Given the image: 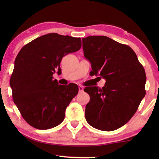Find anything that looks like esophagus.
<instances>
[{
	"label": "esophagus",
	"mask_w": 159,
	"mask_h": 159,
	"mask_svg": "<svg viewBox=\"0 0 159 159\" xmlns=\"http://www.w3.org/2000/svg\"><path fill=\"white\" fill-rule=\"evenodd\" d=\"M83 90H84L83 87L81 86V85H80L79 86V91H80V92H82V91H83Z\"/></svg>",
	"instance_id": "34e87169"
}]
</instances>
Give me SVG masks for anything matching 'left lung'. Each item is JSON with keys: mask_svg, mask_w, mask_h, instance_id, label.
<instances>
[{"mask_svg": "<svg viewBox=\"0 0 159 159\" xmlns=\"http://www.w3.org/2000/svg\"><path fill=\"white\" fill-rule=\"evenodd\" d=\"M82 48L91 74L106 80L102 88H84L90 98L85 119L95 129L114 131L129 121L145 97V70L131 48L106 36L82 38Z\"/></svg>", "mask_w": 159, "mask_h": 159, "instance_id": "obj_1", "label": "left lung"}]
</instances>
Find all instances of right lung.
I'll use <instances>...</instances> for the list:
<instances>
[{"label":"right lung","instance_id":"right-lung-1","mask_svg":"<svg viewBox=\"0 0 159 159\" xmlns=\"http://www.w3.org/2000/svg\"><path fill=\"white\" fill-rule=\"evenodd\" d=\"M80 38L57 33L45 34L19 52L10 79L14 103L24 119L36 129L55 127L64 121L65 111L78 86L61 85L53 75L61 72L60 63L68 53L79 51Z\"/></svg>","mask_w":159,"mask_h":159}]
</instances>
